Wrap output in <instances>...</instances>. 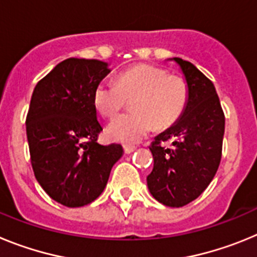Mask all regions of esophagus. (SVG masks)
I'll use <instances>...</instances> for the list:
<instances>
[{"label":"esophagus","mask_w":257,"mask_h":257,"mask_svg":"<svg viewBox=\"0 0 257 257\" xmlns=\"http://www.w3.org/2000/svg\"><path fill=\"white\" fill-rule=\"evenodd\" d=\"M135 147H134V145H123V151H124V153L126 154H130V153H133L134 151H135Z\"/></svg>","instance_id":"esophagus-1"}]
</instances>
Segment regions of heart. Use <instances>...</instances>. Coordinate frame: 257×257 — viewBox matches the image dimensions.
Instances as JSON below:
<instances>
[{"mask_svg": "<svg viewBox=\"0 0 257 257\" xmlns=\"http://www.w3.org/2000/svg\"><path fill=\"white\" fill-rule=\"evenodd\" d=\"M188 85L181 77L169 74L165 68L140 64L118 76L117 82L104 79L94 91L97 110L108 118L119 113L127 99H133V110L109 123L106 133L113 140L139 143L153 128H167L178 121L187 106Z\"/></svg>", "mask_w": 257, "mask_h": 257, "instance_id": "b5f03b06", "label": "heart"}]
</instances>
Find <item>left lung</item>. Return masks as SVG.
Segmentation results:
<instances>
[{"label":"left lung","instance_id":"obj_1","mask_svg":"<svg viewBox=\"0 0 257 257\" xmlns=\"http://www.w3.org/2000/svg\"><path fill=\"white\" fill-rule=\"evenodd\" d=\"M170 60L180 67L189 96L180 118L149 147L154 166L147 184L162 205L183 207L201 196L219 169L225 117L210 79L189 61ZM169 140L172 145L165 147Z\"/></svg>","mask_w":257,"mask_h":257}]
</instances>
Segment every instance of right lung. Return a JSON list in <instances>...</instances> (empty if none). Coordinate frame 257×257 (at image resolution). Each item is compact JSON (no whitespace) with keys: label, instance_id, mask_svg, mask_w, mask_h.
I'll return each mask as SVG.
<instances>
[{"label":"right lung","instance_id":"obj_1","mask_svg":"<svg viewBox=\"0 0 257 257\" xmlns=\"http://www.w3.org/2000/svg\"><path fill=\"white\" fill-rule=\"evenodd\" d=\"M110 72L108 63L69 58L36 85L27 114L35 176L60 205L81 207L103 193L122 145H100L94 91Z\"/></svg>","mask_w":257,"mask_h":257}]
</instances>
